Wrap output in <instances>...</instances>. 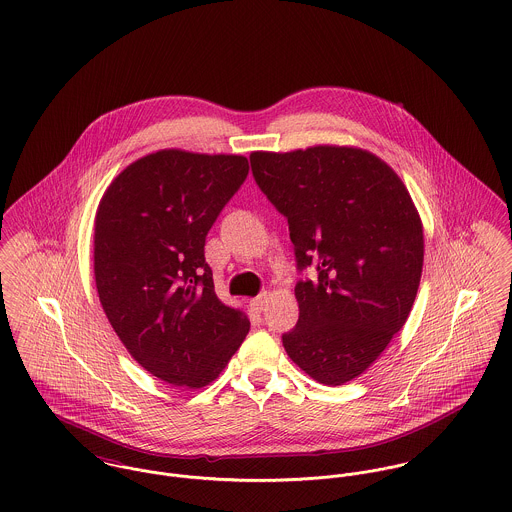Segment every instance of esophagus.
Here are the masks:
<instances>
[{
	"mask_svg": "<svg viewBox=\"0 0 512 512\" xmlns=\"http://www.w3.org/2000/svg\"><path fill=\"white\" fill-rule=\"evenodd\" d=\"M267 300H269V294L263 292V294H259L257 298L251 300V306H253L257 312H263V310L267 308Z\"/></svg>",
	"mask_w": 512,
	"mask_h": 512,
	"instance_id": "obj_1",
	"label": "esophagus"
}]
</instances>
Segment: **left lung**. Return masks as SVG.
Returning a JSON list of instances; mask_svg holds the SVG:
<instances>
[{"mask_svg": "<svg viewBox=\"0 0 512 512\" xmlns=\"http://www.w3.org/2000/svg\"><path fill=\"white\" fill-rule=\"evenodd\" d=\"M259 188L286 216L300 269L288 357L338 387L367 371L404 326L422 277L424 229L408 188L381 157L349 145L253 151Z\"/></svg>", "mask_w": 512, "mask_h": 512, "instance_id": "obj_1", "label": "left lung"}]
</instances>
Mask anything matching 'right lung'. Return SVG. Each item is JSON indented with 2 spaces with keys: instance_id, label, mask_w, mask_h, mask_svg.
Wrapping results in <instances>:
<instances>
[{
  "instance_id": "obj_1",
  "label": "right lung",
  "mask_w": 512,
  "mask_h": 512,
  "mask_svg": "<svg viewBox=\"0 0 512 512\" xmlns=\"http://www.w3.org/2000/svg\"><path fill=\"white\" fill-rule=\"evenodd\" d=\"M249 172L243 155L149 153L115 176L94 218V279L129 355L174 387L202 389L249 332L204 259L210 228Z\"/></svg>"
}]
</instances>
